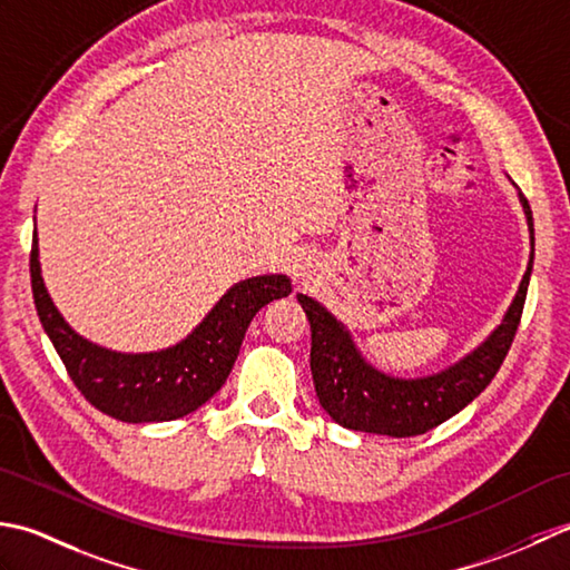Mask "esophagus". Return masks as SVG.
<instances>
[{
    "label": "esophagus",
    "mask_w": 570,
    "mask_h": 570,
    "mask_svg": "<svg viewBox=\"0 0 570 570\" xmlns=\"http://www.w3.org/2000/svg\"><path fill=\"white\" fill-rule=\"evenodd\" d=\"M297 277H307V271L305 268H297Z\"/></svg>",
    "instance_id": "34e87169"
}]
</instances>
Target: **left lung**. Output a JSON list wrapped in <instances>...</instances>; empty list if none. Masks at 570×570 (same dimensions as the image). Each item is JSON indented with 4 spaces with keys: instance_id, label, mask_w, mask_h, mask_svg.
I'll return each instance as SVG.
<instances>
[{
    "instance_id": "8db88e82",
    "label": "left lung",
    "mask_w": 570,
    "mask_h": 570,
    "mask_svg": "<svg viewBox=\"0 0 570 570\" xmlns=\"http://www.w3.org/2000/svg\"><path fill=\"white\" fill-rule=\"evenodd\" d=\"M519 204L531 234V255L512 305L480 346L438 374L399 379L376 368L366 362L344 322L315 297L297 295L312 330L309 368L317 399L334 423L350 431L391 438L423 435L460 413L490 386L514 342L533 268V216L521 191Z\"/></svg>"
}]
</instances>
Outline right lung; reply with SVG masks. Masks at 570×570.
Returning <instances> with one entry per match:
<instances>
[{"label": "right lung", "instance_id": "obj_1", "mask_svg": "<svg viewBox=\"0 0 570 570\" xmlns=\"http://www.w3.org/2000/svg\"><path fill=\"white\" fill-rule=\"evenodd\" d=\"M31 289L43 332L78 391L125 423L177 421L224 386L255 312L293 293L287 275H255L226 289L181 342L159 352H112L80 336L63 320L43 285L39 238L31 246Z\"/></svg>", "mask_w": 570, "mask_h": 570}]
</instances>
